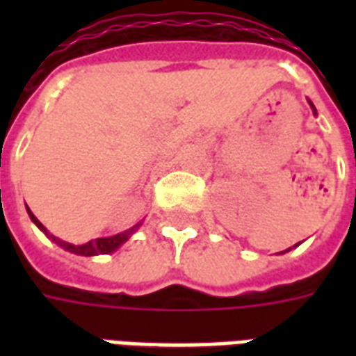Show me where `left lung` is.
<instances>
[{"instance_id": "8db88e82", "label": "left lung", "mask_w": 356, "mask_h": 356, "mask_svg": "<svg viewBox=\"0 0 356 356\" xmlns=\"http://www.w3.org/2000/svg\"><path fill=\"white\" fill-rule=\"evenodd\" d=\"M312 108H314V105H312ZM314 111H316V108H314ZM286 251H288V249H286Z\"/></svg>"}]
</instances>
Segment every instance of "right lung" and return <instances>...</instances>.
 <instances>
[{"label":"right lung","instance_id":"right-lung-1","mask_svg":"<svg viewBox=\"0 0 356 356\" xmlns=\"http://www.w3.org/2000/svg\"><path fill=\"white\" fill-rule=\"evenodd\" d=\"M27 212H29L31 220L36 223V227L40 229V231H44L46 234H49L46 231V227L42 225L38 220L35 218V214L27 209ZM140 223H136V225H133L131 229H127V231H123V233L120 234H114V236H108V238H96V240H90V242L83 243V245H74V243H68L64 242V240H58L57 236H53V234H49V238H51L53 242L58 243L60 248L68 249V251H72V253L75 254H85V257H92V254H107V253H113L114 249H118L120 245H122L125 240H129V236L138 229Z\"/></svg>","mask_w":356,"mask_h":356}]
</instances>
